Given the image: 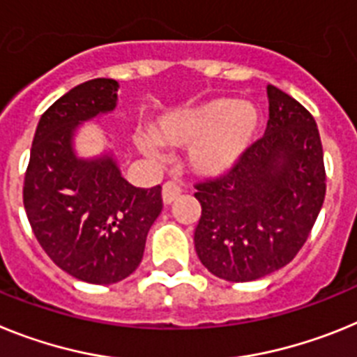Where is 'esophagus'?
Masks as SVG:
<instances>
[{
	"instance_id": "1",
	"label": "esophagus",
	"mask_w": 357,
	"mask_h": 357,
	"mask_svg": "<svg viewBox=\"0 0 357 357\" xmlns=\"http://www.w3.org/2000/svg\"><path fill=\"white\" fill-rule=\"evenodd\" d=\"M181 196V188H179L178 183L169 181L163 185V190H161V197H163V203L172 204L178 197Z\"/></svg>"
}]
</instances>
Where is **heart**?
<instances>
[{"instance_id":"b5f03b06","label":"heart","mask_w":357,"mask_h":357,"mask_svg":"<svg viewBox=\"0 0 357 357\" xmlns=\"http://www.w3.org/2000/svg\"><path fill=\"white\" fill-rule=\"evenodd\" d=\"M259 127L260 116L253 104L213 98L163 120L156 138L169 147L190 149L188 167L199 176L217 178L243 160L259 135ZM136 142L145 156L160 160V147L153 136L142 135Z\"/></svg>"}]
</instances>
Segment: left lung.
<instances>
[{"label":"left lung","mask_w":357,"mask_h":357,"mask_svg":"<svg viewBox=\"0 0 357 357\" xmlns=\"http://www.w3.org/2000/svg\"><path fill=\"white\" fill-rule=\"evenodd\" d=\"M264 136L237 165L197 183L196 252L212 275L252 282L289 264L307 241L325 199L320 132L312 114L268 86Z\"/></svg>","instance_id":"left-lung-1"}]
</instances>
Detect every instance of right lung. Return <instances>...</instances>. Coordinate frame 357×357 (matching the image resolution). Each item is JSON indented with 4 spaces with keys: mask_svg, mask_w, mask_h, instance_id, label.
<instances>
[{
    "mask_svg": "<svg viewBox=\"0 0 357 357\" xmlns=\"http://www.w3.org/2000/svg\"><path fill=\"white\" fill-rule=\"evenodd\" d=\"M119 82L93 79L50 105L37 123L24 174L23 203L46 255L71 277L114 284L138 268L161 187L136 188L113 151L80 158L75 135L84 122L113 113Z\"/></svg>",
    "mask_w": 357,
    "mask_h": 357,
    "instance_id": "right-lung-1",
    "label": "right lung"
}]
</instances>
